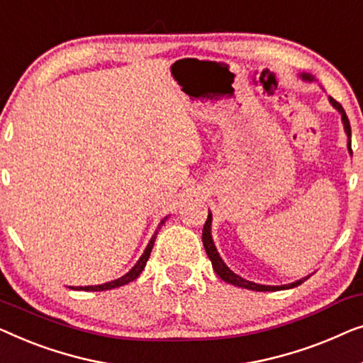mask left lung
Wrapping results in <instances>:
<instances>
[{
	"instance_id": "1",
	"label": "left lung",
	"mask_w": 363,
	"mask_h": 363,
	"mask_svg": "<svg viewBox=\"0 0 363 363\" xmlns=\"http://www.w3.org/2000/svg\"><path fill=\"white\" fill-rule=\"evenodd\" d=\"M301 77L303 80H314L313 75L309 74H301ZM329 101L330 105L334 106V108L339 111L342 115V123H344V130L347 133V138H349V143H347V147H349V152L352 155V141H350V123H349V118H347L344 108H342V105L339 101H335L333 96H329ZM211 227H212V213L208 212V217L206 220V225H203V230H202V242H203V248H206L207 252V257L211 258L212 262V267L216 269V273L220 277L223 281L225 283H230L233 286H238V288H245V289H252V291H279V289H289V288H296V286H299L301 283H304L308 278H303L299 279V281L296 283H291V284H283V286H267V284H257L253 281H248V279H243L242 277H238V274H235L230 268L227 267L225 263H223V259L220 258V255H218L216 245H213V240H212V235H211Z\"/></svg>"
}]
</instances>
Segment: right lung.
Instances as JSON below:
<instances>
[{
    "mask_svg": "<svg viewBox=\"0 0 363 363\" xmlns=\"http://www.w3.org/2000/svg\"><path fill=\"white\" fill-rule=\"evenodd\" d=\"M166 218H167V217L162 218L161 223H160V227L162 225V223H164ZM160 227H157V228H160ZM156 233H157V230H156ZM156 233L152 235V238L150 240V243H147V247H146V250H145V253L141 255V258L138 259V263L135 264V267H133V268L130 269L128 273L125 274V277H121V278H118V279H115V281H108V283H105V284H96V286H70V289H84V291H105V289H113V288H120V286H123V284H128V283H131L133 279H136L138 277H140L143 269H145V267H146V262H147V258H150V255H151L152 245H155Z\"/></svg>",
    "mask_w": 363,
    "mask_h": 363,
    "instance_id": "add662e5",
    "label": "right lung"
}]
</instances>
